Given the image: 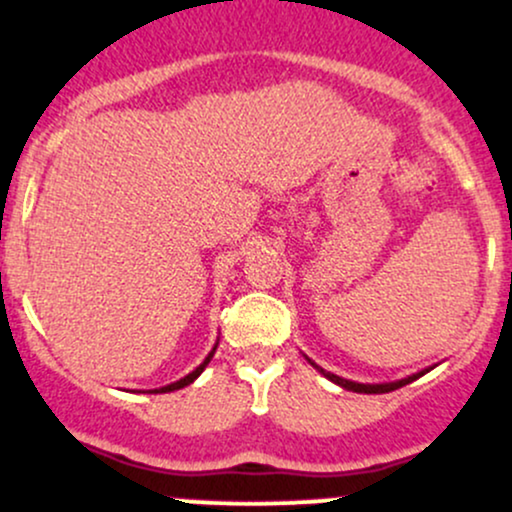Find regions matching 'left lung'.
I'll return each instance as SVG.
<instances>
[{
	"mask_svg": "<svg viewBox=\"0 0 512 512\" xmlns=\"http://www.w3.org/2000/svg\"><path fill=\"white\" fill-rule=\"evenodd\" d=\"M305 359H307V356H305ZM307 364H312V366H315L317 371H320L324 378H329V381H332V383H337L339 388H344V390H354V393H390V390L408 386V383L417 381V378H420V376H425V373L430 371V368H422V371L412 373V376H408V378H400V381H390V383H356V381H349V378H342V376H337V373H329V371H324V368H322V366H317L315 361H312V359H307Z\"/></svg>",
	"mask_w": 512,
	"mask_h": 512,
	"instance_id": "obj_1",
	"label": "left lung"
}]
</instances>
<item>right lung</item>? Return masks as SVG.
I'll use <instances>...</instances> for the list:
<instances>
[{"instance_id": "1", "label": "right lung", "mask_w": 512, "mask_h": 512, "mask_svg": "<svg viewBox=\"0 0 512 512\" xmlns=\"http://www.w3.org/2000/svg\"><path fill=\"white\" fill-rule=\"evenodd\" d=\"M217 344H219V342H217ZM217 344H214V346H212V351H210V354H207V356H205V361H202V364H200V366H197V368H195V371H192V373H188V376H185V378H180V381H175V383H168V386H163V388H156V390H151V393H173V390H180V388L190 386V383H192V381H195V378H197V376H200V373H202V371H205V368H207V364H210V361H212L214 351H217Z\"/></svg>"}]
</instances>
